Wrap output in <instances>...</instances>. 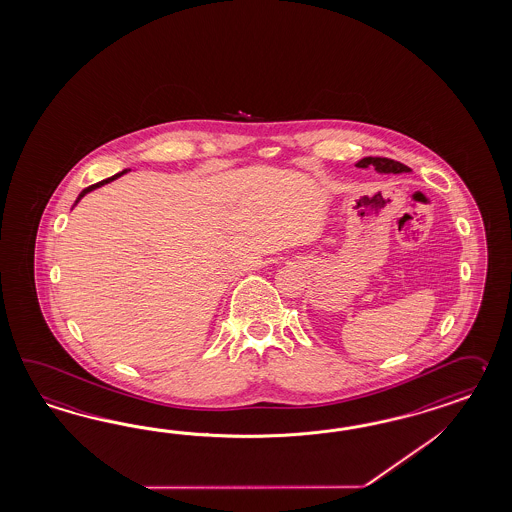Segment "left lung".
<instances>
[{
	"label": "left lung",
	"instance_id": "obj_1",
	"mask_svg": "<svg viewBox=\"0 0 512 512\" xmlns=\"http://www.w3.org/2000/svg\"><path fill=\"white\" fill-rule=\"evenodd\" d=\"M357 166H359V168L374 166L379 174H403V172H411L409 166L398 163V161H392V159H387V157H364L362 161L357 163Z\"/></svg>",
	"mask_w": 512,
	"mask_h": 512
}]
</instances>
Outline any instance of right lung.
<instances>
[{"label":"right lung","mask_w":512,"mask_h":512,"mask_svg":"<svg viewBox=\"0 0 512 512\" xmlns=\"http://www.w3.org/2000/svg\"><path fill=\"white\" fill-rule=\"evenodd\" d=\"M127 170H124V172H120V174L113 175V177H109V179H103V181H100V183H96V185H90V187L85 188L81 194H79V198H77V201L81 200L87 192H90V190H94V188L101 187V185H105V183H109V181H113V179H116V177H120V175L125 174Z\"/></svg>","instance_id":"obj_1"}]
</instances>
